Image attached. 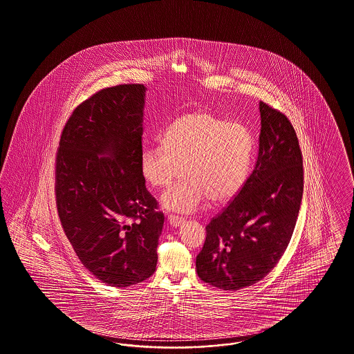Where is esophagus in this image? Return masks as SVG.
Here are the masks:
<instances>
[{
	"label": "esophagus",
	"mask_w": 354,
	"mask_h": 354,
	"mask_svg": "<svg viewBox=\"0 0 354 354\" xmlns=\"http://www.w3.org/2000/svg\"><path fill=\"white\" fill-rule=\"evenodd\" d=\"M167 221H169L171 227H179V225L183 224L184 218L180 217V216H176V214H169Z\"/></svg>",
	"instance_id": "obj_1"
}]
</instances>
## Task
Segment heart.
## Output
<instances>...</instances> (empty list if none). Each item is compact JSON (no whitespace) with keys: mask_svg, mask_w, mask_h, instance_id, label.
Masks as SVG:
<instances>
[{"mask_svg":"<svg viewBox=\"0 0 354 354\" xmlns=\"http://www.w3.org/2000/svg\"><path fill=\"white\" fill-rule=\"evenodd\" d=\"M160 143L143 150L141 171L156 188H166L185 174L162 198L171 211L195 212L208 198L225 203L237 195L250 169L249 130L208 112L179 115L162 133Z\"/></svg>","mask_w":354,"mask_h":354,"instance_id":"heart-1","label":"heart"}]
</instances>
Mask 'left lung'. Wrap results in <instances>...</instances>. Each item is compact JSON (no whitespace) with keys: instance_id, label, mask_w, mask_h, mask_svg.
I'll list each match as a JSON object with an SVG mask.
<instances>
[{"instance_id":"8db88e82","label":"left lung","mask_w":354,"mask_h":354,"mask_svg":"<svg viewBox=\"0 0 354 354\" xmlns=\"http://www.w3.org/2000/svg\"><path fill=\"white\" fill-rule=\"evenodd\" d=\"M254 169L237 195L205 227L196 257L203 282L240 290L265 278L284 254L297 225L304 187L303 156L290 120L259 102Z\"/></svg>"}]
</instances>
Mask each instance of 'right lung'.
<instances>
[{
	"mask_svg": "<svg viewBox=\"0 0 354 354\" xmlns=\"http://www.w3.org/2000/svg\"><path fill=\"white\" fill-rule=\"evenodd\" d=\"M143 104V84L100 89L72 112L55 156L62 227L85 269L112 287L146 281L158 262L165 214L142 175Z\"/></svg>",
	"mask_w": 354,
	"mask_h": 354,
	"instance_id": "obj_1",
	"label": "right lung"
}]
</instances>
